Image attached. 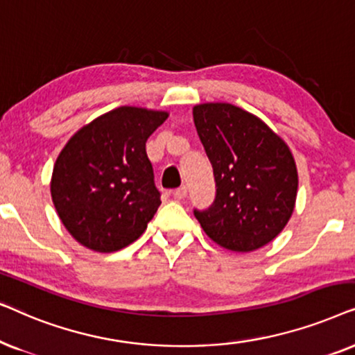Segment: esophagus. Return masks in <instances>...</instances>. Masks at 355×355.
Masks as SVG:
<instances>
[{"instance_id":"obj_1","label":"esophagus","mask_w":355,"mask_h":355,"mask_svg":"<svg viewBox=\"0 0 355 355\" xmlns=\"http://www.w3.org/2000/svg\"><path fill=\"white\" fill-rule=\"evenodd\" d=\"M187 195H188V188L187 187H180V188H177V190L173 191V196L177 198V200H185Z\"/></svg>"}]
</instances>
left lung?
Returning a JSON list of instances; mask_svg holds the SVG:
<instances>
[{"label":"left lung","mask_w":355,"mask_h":355,"mask_svg":"<svg viewBox=\"0 0 355 355\" xmlns=\"http://www.w3.org/2000/svg\"><path fill=\"white\" fill-rule=\"evenodd\" d=\"M193 120L216 180V200L195 209L207 237L230 252H254L281 234L295 207L294 155L266 123L232 103H200Z\"/></svg>","instance_id":"1"}]
</instances>
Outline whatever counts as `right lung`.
Wrapping results in <instances>:
<instances>
[{"instance_id":"right-lung-1","label":"right lung","mask_w":355,"mask_h":355,"mask_svg":"<svg viewBox=\"0 0 355 355\" xmlns=\"http://www.w3.org/2000/svg\"><path fill=\"white\" fill-rule=\"evenodd\" d=\"M168 113L118 107L71 138L56 159L50 191L74 240L112 253L138 240L160 206L146 141Z\"/></svg>"}]
</instances>
